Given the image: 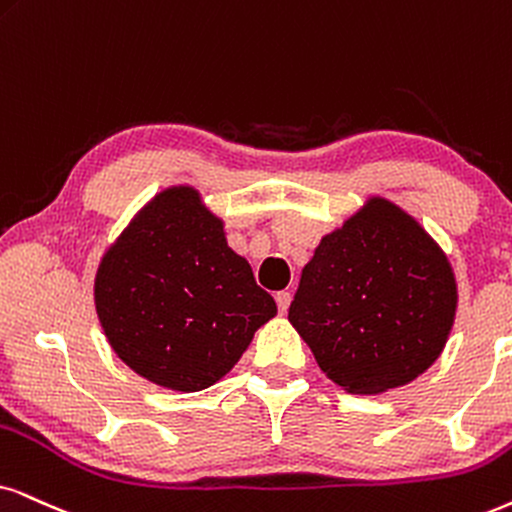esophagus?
I'll use <instances>...</instances> for the list:
<instances>
[{
	"instance_id": "34e87169",
	"label": "esophagus",
	"mask_w": 512,
	"mask_h": 512,
	"mask_svg": "<svg viewBox=\"0 0 512 512\" xmlns=\"http://www.w3.org/2000/svg\"><path fill=\"white\" fill-rule=\"evenodd\" d=\"M290 300H293V295L288 293V290H278L276 293V304H278V312H288V307H290Z\"/></svg>"
}]
</instances>
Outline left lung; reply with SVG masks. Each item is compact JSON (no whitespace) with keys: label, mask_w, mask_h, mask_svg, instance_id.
Instances as JSON below:
<instances>
[{"label":"left lung","mask_w":512,"mask_h":512,"mask_svg":"<svg viewBox=\"0 0 512 512\" xmlns=\"http://www.w3.org/2000/svg\"><path fill=\"white\" fill-rule=\"evenodd\" d=\"M456 300L454 271L435 241L390 200L371 198L323 236L288 319L333 383L378 394L428 371Z\"/></svg>","instance_id":"obj_1"}]
</instances>
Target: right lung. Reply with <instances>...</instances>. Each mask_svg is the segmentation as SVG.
I'll use <instances>...</instances> for the list:
<instances>
[{
	"label": "right lung",
	"instance_id": "1",
	"mask_svg": "<svg viewBox=\"0 0 512 512\" xmlns=\"http://www.w3.org/2000/svg\"><path fill=\"white\" fill-rule=\"evenodd\" d=\"M96 314L115 354L160 387L200 392L276 314L198 191L158 193L103 255Z\"/></svg>",
	"mask_w": 512,
	"mask_h": 512
}]
</instances>
